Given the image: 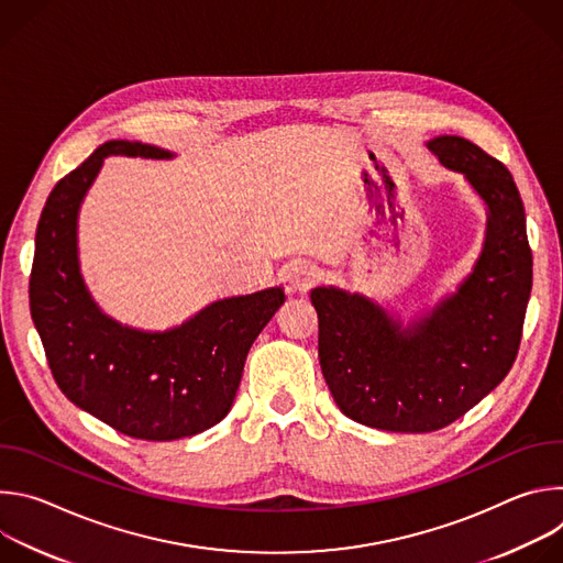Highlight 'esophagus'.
I'll return each instance as SVG.
<instances>
[{"label": "esophagus", "mask_w": 563, "mask_h": 563, "mask_svg": "<svg viewBox=\"0 0 563 563\" xmlns=\"http://www.w3.org/2000/svg\"><path fill=\"white\" fill-rule=\"evenodd\" d=\"M318 278H320V272H318V267L311 265V263H298V265L291 269V274H289L291 287H294V289H300V291L309 289Z\"/></svg>", "instance_id": "1"}]
</instances>
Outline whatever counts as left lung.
I'll list each match as a JSON object with an SVG mask.
<instances>
[{
    "mask_svg": "<svg viewBox=\"0 0 563 563\" xmlns=\"http://www.w3.org/2000/svg\"><path fill=\"white\" fill-rule=\"evenodd\" d=\"M488 205L484 254L459 291L400 328L372 300L311 289L320 369L341 412L387 432H434L472 410L510 372L532 289L519 189L497 157L459 135L428 142Z\"/></svg>",
    "mask_w": 563,
    "mask_h": 563,
    "instance_id": "obj_1",
    "label": "left lung"
}]
</instances>
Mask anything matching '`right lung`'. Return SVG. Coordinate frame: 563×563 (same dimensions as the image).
<instances>
[{
    "label": "right lung",
    "instance_id": "obj_1",
    "mask_svg": "<svg viewBox=\"0 0 563 563\" xmlns=\"http://www.w3.org/2000/svg\"><path fill=\"white\" fill-rule=\"evenodd\" d=\"M107 155L172 157L151 144L111 140L53 187L35 233L33 323L70 404L133 439L194 437L231 410L247 352L285 294L272 287L224 298L163 334L122 328L104 316L79 276L75 227Z\"/></svg>",
    "mask_w": 563,
    "mask_h": 563
}]
</instances>
